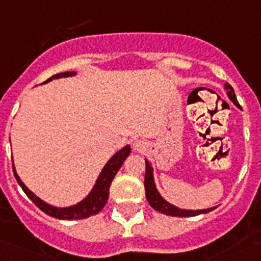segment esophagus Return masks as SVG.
Returning a JSON list of instances; mask_svg holds the SVG:
<instances>
[{"mask_svg": "<svg viewBox=\"0 0 261 261\" xmlns=\"http://www.w3.org/2000/svg\"><path fill=\"white\" fill-rule=\"evenodd\" d=\"M145 148H146V143L143 142V141L137 140V141H135V143H133V150H135V151H138V152H141V151H143Z\"/></svg>", "mask_w": 261, "mask_h": 261, "instance_id": "obj_1", "label": "esophagus"}]
</instances>
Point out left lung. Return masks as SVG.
<instances>
[{
  "label": "left lung",
  "instance_id": "8db88e82",
  "mask_svg": "<svg viewBox=\"0 0 261 261\" xmlns=\"http://www.w3.org/2000/svg\"><path fill=\"white\" fill-rule=\"evenodd\" d=\"M225 91H227V95L229 97V100L234 103L237 108H240V103H238L237 97H236L234 89L232 88V86L228 83H225ZM146 161V174H145V190H146V198H147L148 203L151 205V207L156 210V212L161 213V214L170 215V217H195L198 214H205V213H209L212 210H214L215 207H209V209H202V210H186V209H179V207L174 206L172 203H169L166 200H164L161 197V195L159 193V191L156 190L155 180H153V169L151 166L150 161L147 159H145Z\"/></svg>",
  "mask_w": 261,
  "mask_h": 261
}]
</instances>
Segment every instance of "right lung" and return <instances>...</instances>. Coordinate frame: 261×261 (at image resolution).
Instances as JSON below:
<instances>
[{"label":"right lung","mask_w":261,"mask_h":261,"mask_svg":"<svg viewBox=\"0 0 261 261\" xmlns=\"http://www.w3.org/2000/svg\"><path fill=\"white\" fill-rule=\"evenodd\" d=\"M75 75V71L71 73V71H65V73H59L56 75H52L51 78L47 79L44 83L52 81V79L58 78H66V76H73ZM129 153H130V146L126 145L124 146L121 150H119L115 155H113V158L106 163V165L103 166V169L101 170L100 175H98L97 180H96L95 186L92 188L91 192L88 193L86 198L81 201V202L75 203L73 206L68 207H56L48 205L47 202H44L43 200H41L39 197H37L23 182H21L20 177L17 175L16 170H15V166L12 164V170H14V175L16 178L17 183L23 188V191L25 192V195L36 203V206L39 207L43 213H46L49 217H54L56 219H64V220H73V219H86V218L92 217V215L98 214L101 210L103 209V206L108 202L109 198V190H110L111 182H113L114 177L116 175L118 170L120 169L121 164L125 161V159L128 158Z\"/></svg>","instance_id":"right-lung-1"}]
</instances>
